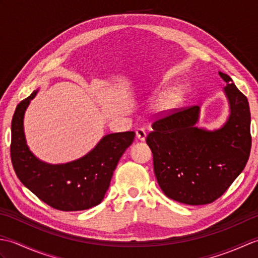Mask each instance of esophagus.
Listing matches in <instances>:
<instances>
[{
  "instance_id": "esophagus-1",
  "label": "esophagus",
  "mask_w": 258,
  "mask_h": 258,
  "mask_svg": "<svg viewBox=\"0 0 258 258\" xmlns=\"http://www.w3.org/2000/svg\"><path fill=\"white\" fill-rule=\"evenodd\" d=\"M136 138H138L140 141H145L146 139V132L143 128H138L136 130Z\"/></svg>"
}]
</instances>
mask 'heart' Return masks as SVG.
<instances>
[{
	"label": "heart",
	"mask_w": 258,
	"mask_h": 258,
	"mask_svg": "<svg viewBox=\"0 0 258 258\" xmlns=\"http://www.w3.org/2000/svg\"><path fill=\"white\" fill-rule=\"evenodd\" d=\"M180 97H182V91L179 89H174L165 93L163 96L160 97L155 104V109L160 114H167L177 105Z\"/></svg>",
	"instance_id": "obj_1"
}]
</instances>
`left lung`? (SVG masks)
<instances>
[{
	"mask_svg": "<svg viewBox=\"0 0 258 258\" xmlns=\"http://www.w3.org/2000/svg\"><path fill=\"white\" fill-rule=\"evenodd\" d=\"M229 116L222 127H197L200 106L174 112L153 123L146 143L153 153L154 173L169 199L187 205H204L225 193L248 161L251 136L247 97L233 80L218 72Z\"/></svg>",
	"mask_w": 258,
	"mask_h": 258,
	"instance_id": "1",
	"label": "left lung"
}]
</instances>
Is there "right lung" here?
<instances>
[{
  "label": "right lung",
  "instance_id": "obj_1",
  "mask_svg": "<svg viewBox=\"0 0 258 258\" xmlns=\"http://www.w3.org/2000/svg\"><path fill=\"white\" fill-rule=\"evenodd\" d=\"M37 92L22 101L13 115L11 160L16 175L33 194L58 211H83L98 205L135 133L107 134L86 155L73 162H43L30 151L24 133V114Z\"/></svg>",
  "mask_w": 258,
  "mask_h": 258
}]
</instances>
